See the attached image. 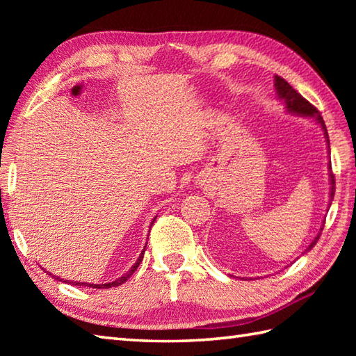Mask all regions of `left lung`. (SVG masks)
<instances>
[{
	"label": "left lung",
	"mask_w": 356,
	"mask_h": 356,
	"mask_svg": "<svg viewBox=\"0 0 356 356\" xmlns=\"http://www.w3.org/2000/svg\"><path fill=\"white\" fill-rule=\"evenodd\" d=\"M275 90H277V95H278L280 99L284 101L286 110H287V111L293 113V115H298V116L314 118V119L316 120V122H318V124L321 125L323 131H324V138H326V142H327L329 154H330V147H329L330 143H329L327 128H326V124H324V120H323V118H321V115H320V111L316 110L311 102L306 101L305 97L297 92V90L292 88V87L289 86V82L284 81L282 76H275ZM329 179H330V199H329V202H332V200H334V195H335V177H334V172H332V165H330V162H329ZM329 205H330V203H329ZM323 228H324V223H323V226L320 228L318 236H316V237L311 241V245H309V246L306 248L305 252L311 251V249L316 245V241H318V238H320V236H321Z\"/></svg>",
	"instance_id": "8db88e82"
}]
</instances>
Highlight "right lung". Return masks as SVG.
I'll use <instances>...</instances> for the list:
<instances>
[{
  "label": "right lung",
  "instance_id": "obj_1",
  "mask_svg": "<svg viewBox=\"0 0 356 356\" xmlns=\"http://www.w3.org/2000/svg\"><path fill=\"white\" fill-rule=\"evenodd\" d=\"M154 220H156V217L153 218V222H151V225L154 223ZM145 248H147V246H145ZM145 248H143V251L140 252L139 259L136 260V263L133 264L131 269L128 270L127 274H124L122 277H119L118 280H115V282H111V283H104V284H92V283H84V282H82V283H81V282H70V280H63V278H59V277H56V275H53V274H50V272H47V270H45V272H47V274H49V275H51V277L55 278V280H58V282H64V283H69V284H73V286H88V287H93V289H105V287H107V289H108V287L120 286V284L125 283L127 280L133 275V272L139 268V264H140V261H142V259H143V252H145Z\"/></svg>",
  "mask_w": 356,
  "mask_h": 356
}]
</instances>
